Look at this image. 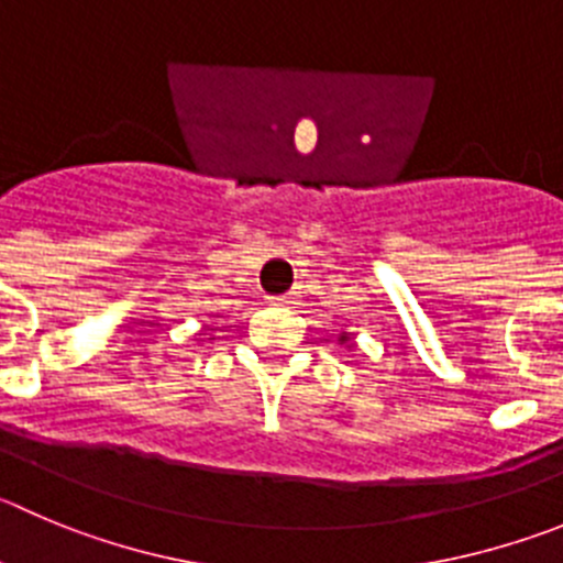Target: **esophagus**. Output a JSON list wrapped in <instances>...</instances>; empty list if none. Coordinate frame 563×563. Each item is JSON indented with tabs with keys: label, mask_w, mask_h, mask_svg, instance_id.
I'll return each mask as SVG.
<instances>
[{
	"label": "esophagus",
	"mask_w": 563,
	"mask_h": 563,
	"mask_svg": "<svg viewBox=\"0 0 563 563\" xmlns=\"http://www.w3.org/2000/svg\"><path fill=\"white\" fill-rule=\"evenodd\" d=\"M272 306H291V297L280 294V297H272Z\"/></svg>",
	"instance_id": "obj_1"
}]
</instances>
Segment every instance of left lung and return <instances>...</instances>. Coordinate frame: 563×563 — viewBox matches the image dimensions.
I'll use <instances>...</instances> for the list:
<instances>
[{"mask_svg":"<svg viewBox=\"0 0 563 563\" xmlns=\"http://www.w3.org/2000/svg\"><path fill=\"white\" fill-rule=\"evenodd\" d=\"M339 344H344V346L350 344V333H341V335H339Z\"/></svg>","mask_w":563,"mask_h":563,"instance_id":"1","label":"left lung"}]
</instances>
